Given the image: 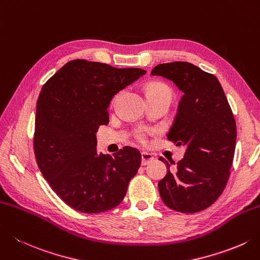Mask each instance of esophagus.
<instances>
[{"label": "esophagus", "instance_id": "esophagus-1", "mask_svg": "<svg viewBox=\"0 0 260 260\" xmlns=\"http://www.w3.org/2000/svg\"><path fill=\"white\" fill-rule=\"evenodd\" d=\"M153 159H154V156L151 153H147V152H142V165L143 166H146Z\"/></svg>", "mask_w": 260, "mask_h": 260}]
</instances>
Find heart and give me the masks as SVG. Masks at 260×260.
<instances>
[{
	"instance_id": "obj_1",
	"label": "heart",
	"mask_w": 260,
	"mask_h": 260,
	"mask_svg": "<svg viewBox=\"0 0 260 260\" xmlns=\"http://www.w3.org/2000/svg\"><path fill=\"white\" fill-rule=\"evenodd\" d=\"M145 94L146 98L150 96H157V95H168L171 96V91L169 86L161 83V82H150L145 85ZM135 139L141 142V143H145L147 139V131L146 129H137L135 132Z\"/></svg>"
}]
</instances>
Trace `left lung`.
<instances>
[{
  "mask_svg": "<svg viewBox=\"0 0 260 260\" xmlns=\"http://www.w3.org/2000/svg\"><path fill=\"white\" fill-rule=\"evenodd\" d=\"M151 74L172 81L184 93L168 140L186 152L175 167L159 159L168 169L157 184L160 196L171 210L201 212L226 186L236 150L235 117L218 80L194 64H159Z\"/></svg>",
  "mask_w": 260,
  "mask_h": 260,
  "instance_id": "left-lung-1",
  "label": "left lung"
}]
</instances>
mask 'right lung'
<instances>
[{
	"instance_id": "add662e5",
	"label": "right lung",
	"mask_w": 260,
	"mask_h": 260,
	"mask_svg": "<svg viewBox=\"0 0 260 260\" xmlns=\"http://www.w3.org/2000/svg\"><path fill=\"white\" fill-rule=\"evenodd\" d=\"M146 72L74 59L40 91L34 149L45 179L75 211L106 212L119 205L141 166L139 150L125 146L111 156L96 151V131L109 123L108 107L120 90Z\"/></svg>"
}]
</instances>
